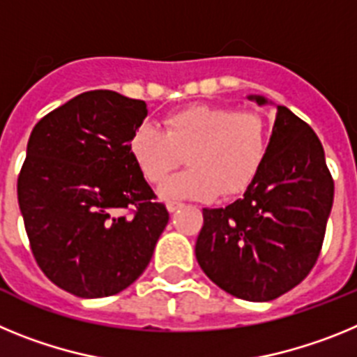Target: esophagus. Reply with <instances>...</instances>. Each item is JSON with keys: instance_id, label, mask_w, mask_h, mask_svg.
<instances>
[{"instance_id": "1", "label": "esophagus", "mask_w": 357, "mask_h": 357, "mask_svg": "<svg viewBox=\"0 0 357 357\" xmlns=\"http://www.w3.org/2000/svg\"><path fill=\"white\" fill-rule=\"evenodd\" d=\"M166 207H168L169 213H175V211L181 209L182 204H181V202H168V204H166Z\"/></svg>"}]
</instances>
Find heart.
<instances>
[{
	"mask_svg": "<svg viewBox=\"0 0 357 357\" xmlns=\"http://www.w3.org/2000/svg\"><path fill=\"white\" fill-rule=\"evenodd\" d=\"M162 123L164 130L153 125L135 128L128 146L150 184H160L188 157L191 169L160 188L164 200L243 193L268 155L270 125L259 110L200 103L175 110Z\"/></svg>",
	"mask_w": 357,
	"mask_h": 357,
	"instance_id": "heart-1",
	"label": "heart"
}]
</instances>
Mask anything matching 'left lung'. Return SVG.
I'll return each instance as SVG.
<instances>
[{
	"label": "left lung",
	"mask_w": 357,
	"mask_h": 357,
	"mask_svg": "<svg viewBox=\"0 0 357 357\" xmlns=\"http://www.w3.org/2000/svg\"><path fill=\"white\" fill-rule=\"evenodd\" d=\"M333 198L334 181L318 135L288 107L277 105L268 155L255 181L234 204L204 209L195 247L198 264L230 295L273 301L313 270Z\"/></svg>",
	"instance_id": "obj_1"
}]
</instances>
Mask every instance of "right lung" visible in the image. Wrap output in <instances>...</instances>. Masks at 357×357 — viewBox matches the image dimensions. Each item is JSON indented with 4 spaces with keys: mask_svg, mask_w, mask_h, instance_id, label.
<instances>
[{
    "mask_svg": "<svg viewBox=\"0 0 357 357\" xmlns=\"http://www.w3.org/2000/svg\"><path fill=\"white\" fill-rule=\"evenodd\" d=\"M143 100L87 91L37 123L17 176L31 254L53 284L84 298L123 291L150 263L169 213L130 153Z\"/></svg>",
    "mask_w": 357,
    "mask_h": 357,
    "instance_id": "obj_1",
    "label": "right lung"
}]
</instances>
